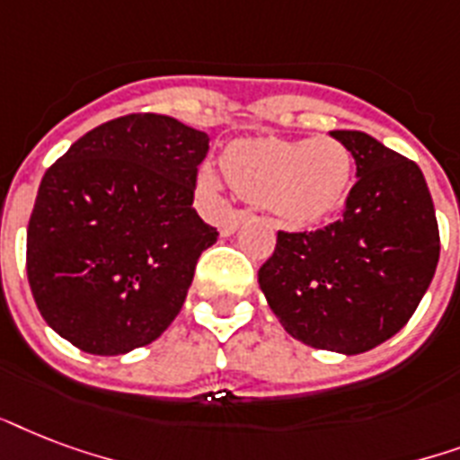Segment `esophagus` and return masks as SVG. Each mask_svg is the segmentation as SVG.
I'll list each match as a JSON object with an SVG mask.
<instances>
[{
    "label": "esophagus",
    "instance_id": "34e87169",
    "mask_svg": "<svg viewBox=\"0 0 460 460\" xmlns=\"http://www.w3.org/2000/svg\"><path fill=\"white\" fill-rule=\"evenodd\" d=\"M247 218H249V213L244 211L230 213V216L220 223V234H223V237H230V234H234L237 230H240L242 223H247Z\"/></svg>",
    "mask_w": 460,
    "mask_h": 460
}]
</instances>
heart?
<instances>
[{"label":"heart","mask_w":460,"mask_h":460,"mask_svg":"<svg viewBox=\"0 0 460 460\" xmlns=\"http://www.w3.org/2000/svg\"><path fill=\"white\" fill-rule=\"evenodd\" d=\"M226 174L252 204L286 226L322 223L343 204L352 180V155L336 138H244L226 151ZM199 184L208 194L223 190V174L211 165L199 170Z\"/></svg>","instance_id":"1"}]
</instances>
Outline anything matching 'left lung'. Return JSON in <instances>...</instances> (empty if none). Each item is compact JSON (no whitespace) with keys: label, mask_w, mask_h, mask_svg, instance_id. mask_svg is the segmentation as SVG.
<instances>
[{"label":"left lung","mask_w":460,"mask_h":460,"mask_svg":"<svg viewBox=\"0 0 460 460\" xmlns=\"http://www.w3.org/2000/svg\"><path fill=\"white\" fill-rule=\"evenodd\" d=\"M355 158L341 220L279 233L259 288L283 329L305 345L359 355L403 329L432 283L439 227L412 160L365 131H331Z\"/></svg>","instance_id":"obj_1"}]
</instances>
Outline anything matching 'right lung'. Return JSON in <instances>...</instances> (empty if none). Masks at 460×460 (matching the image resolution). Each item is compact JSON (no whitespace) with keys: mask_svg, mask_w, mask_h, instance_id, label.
Wrapping results in <instances>:
<instances>
[{"mask_svg":"<svg viewBox=\"0 0 460 460\" xmlns=\"http://www.w3.org/2000/svg\"><path fill=\"white\" fill-rule=\"evenodd\" d=\"M208 137L167 115L95 127L49 167L26 234L42 319L91 355L153 343L180 314L216 227L194 211Z\"/></svg>","mask_w":460,"mask_h":460,"instance_id":"right-lung-1","label":"right lung"}]
</instances>
